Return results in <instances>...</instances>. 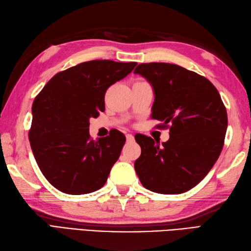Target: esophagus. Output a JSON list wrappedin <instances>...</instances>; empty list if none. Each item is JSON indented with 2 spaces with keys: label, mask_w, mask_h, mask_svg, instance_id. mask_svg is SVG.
I'll return each instance as SVG.
<instances>
[{
  "label": "esophagus",
  "mask_w": 251,
  "mask_h": 251,
  "mask_svg": "<svg viewBox=\"0 0 251 251\" xmlns=\"http://www.w3.org/2000/svg\"><path fill=\"white\" fill-rule=\"evenodd\" d=\"M126 139H127V141H128V142H132V141L135 140V138H134V136H132V135L127 134L126 135Z\"/></svg>",
  "instance_id": "1"
}]
</instances>
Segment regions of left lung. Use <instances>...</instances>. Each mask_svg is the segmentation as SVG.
<instances>
[{
    "mask_svg": "<svg viewBox=\"0 0 251 251\" xmlns=\"http://www.w3.org/2000/svg\"><path fill=\"white\" fill-rule=\"evenodd\" d=\"M152 84L151 117L169 128V140L157 146L151 137L135 139L141 155L135 170L146 189L180 194L194 188L217 162L225 145L227 114L209 79L174 63H140L135 69Z\"/></svg>",
    "mask_w": 251,
    "mask_h": 251,
    "instance_id": "1",
    "label": "left lung"
}]
</instances>
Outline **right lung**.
<instances>
[{
  "label": "right lung",
  "mask_w": 251,
  "mask_h": 251,
  "mask_svg": "<svg viewBox=\"0 0 251 251\" xmlns=\"http://www.w3.org/2000/svg\"><path fill=\"white\" fill-rule=\"evenodd\" d=\"M137 62L90 60L52 76L32 104L30 146L42 174L63 193L79 195L104 185L126 138L117 129L93 140L89 119L103 112L112 84Z\"/></svg>",
  "instance_id": "add662e5"
}]
</instances>
